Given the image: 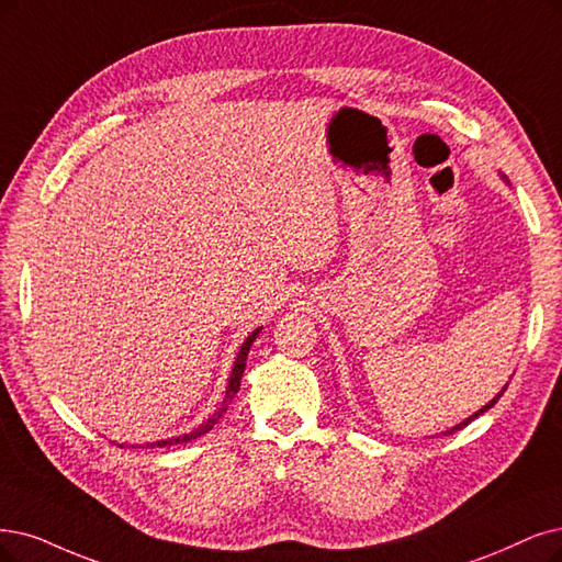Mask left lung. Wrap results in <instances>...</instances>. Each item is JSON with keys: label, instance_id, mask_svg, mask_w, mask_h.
Returning <instances> with one entry per match:
<instances>
[{"label": "left lung", "instance_id": "8db88e82", "mask_svg": "<svg viewBox=\"0 0 562 562\" xmlns=\"http://www.w3.org/2000/svg\"><path fill=\"white\" fill-rule=\"evenodd\" d=\"M505 389H507V386H505ZM505 389H503V391H501V393H497V396H495V398H493V401H491V403H486V405H484V407H482V409H480V412H474V414H472V417H468V419H465V422H463V424H459V426H453V428H449V430H445V435H451V432H456V430H461V428H465V426H468V424H470V422H474V419H476V417H480V414H484V412H486V409H491V407H493V405H495V403H497V401H501V396H503V393H505Z\"/></svg>", "mask_w": 562, "mask_h": 562}]
</instances>
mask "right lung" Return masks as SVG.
<instances>
[{"instance_id":"obj_1","label":"right lung","mask_w":562,"mask_h":562,"mask_svg":"<svg viewBox=\"0 0 562 562\" xmlns=\"http://www.w3.org/2000/svg\"><path fill=\"white\" fill-rule=\"evenodd\" d=\"M259 330H261V328L252 330V334L247 336V340L240 345V349H238V357H236V363H234V370H232V378H228V384H226L224 401H222L220 409L213 414V417L207 419V422H203L196 430L187 432V435H180V438H169V440H159V442H148V445H143V447H173V445H182V442L196 440V438H201V435H205L207 430H213V426L224 417V412L228 409V405H232V401L236 398V393H238V389H240V378H243V372H245V361H247V355H249V347H252V342L257 340ZM117 447H124V445H117Z\"/></svg>"}]
</instances>
